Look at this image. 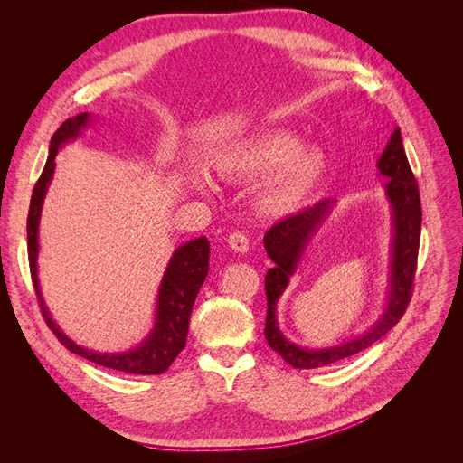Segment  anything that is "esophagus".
<instances>
[{
  "mask_svg": "<svg viewBox=\"0 0 463 463\" xmlns=\"http://www.w3.org/2000/svg\"><path fill=\"white\" fill-rule=\"evenodd\" d=\"M228 245L232 247V250H235V253H247L249 250V240H247V235L241 232H233L228 237Z\"/></svg>",
  "mask_w": 463,
  "mask_h": 463,
  "instance_id": "1",
  "label": "esophagus"
}]
</instances>
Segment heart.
<instances>
[{"label":"heart","mask_w":463,"mask_h":463,"mask_svg":"<svg viewBox=\"0 0 463 463\" xmlns=\"http://www.w3.org/2000/svg\"><path fill=\"white\" fill-rule=\"evenodd\" d=\"M328 156L286 129L237 137L213 154V170L230 184H253V203L264 218H288L307 206L328 175ZM206 189V181H194Z\"/></svg>","instance_id":"obj_1"}]
</instances>
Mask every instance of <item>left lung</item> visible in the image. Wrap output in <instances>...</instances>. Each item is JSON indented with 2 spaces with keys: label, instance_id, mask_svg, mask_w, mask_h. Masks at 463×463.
Masks as SVG:
<instances>
[{
  "label": "left lung",
  "instance_id": "8db88e82",
  "mask_svg": "<svg viewBox=\"0 0 463 463\" xmlns=\"http://www.w3.org/2000/svg\"><path fill=\"white\" fill-rule=\"evenodd\" d=\"M378 175L384 177V197L390 206L392 240H390V266L388 289L383 313L369 328L352 335L335 345L307 347L288 340L278 326L276 307L284 296L291 278L301 269L307 250L313 245L317 233L332 216L335 199H325L296 216L278 222L264 235L266 255L274 262L266 272L264 288L269 311H266L264 335L276 354L293 369H317L332 365L335 361L352 357L386 335L398 325L411 298L415 264L421 237V199H419L417 181L405 156L402 133L396 128L390 135L381 158L376 162Z\"/></svg>",
  "mask_w": 463,
  "mask_h": 463
}]
</instances>
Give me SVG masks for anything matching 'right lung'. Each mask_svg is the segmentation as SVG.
I'll return each instance as SVG.
<instances>
[{
  "mask_svg": "<svg viewBox=\"0 0 463 463\" xmlns=\"http://www.w3.org/2000/svg\"><path fill=\"white\" fill-rule=\"evenodd\" d=\"M92 121H94V114L82 111V114H77L75 118H69L67 121L61 123V128L52 137L46 165L44 170H42V175L33 191L29 220H26V235H29V264H31L34 289H36L42 313H44L48 326L53 330L55 335H58V340L69 349V352L85 357L96 363V365L116 369L121 373L162 374L181 354V349L185 347L193 305L208 276L210 243L204 235L179 245L174 250L170 262H167L164 270L162 282L158 286L156 309H154V325L150 332L141 340V344H137L131 349H125V352H96V349L79 345L75 340L69 338V335L60 328L58 322L53 320L44 298H42L40 279H38V253H40L38 228H40L42 206H44L46 193L55 172V156H58V152L67 143L79 138L82 135V129H87L89 125H92Z\"/></svg>",
  "mask_w": 463,
  "mask_h": 463,
  "instance_id": "add662e5",
  "label": "right lung"
}]
</instances>
